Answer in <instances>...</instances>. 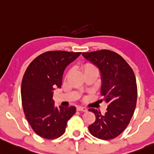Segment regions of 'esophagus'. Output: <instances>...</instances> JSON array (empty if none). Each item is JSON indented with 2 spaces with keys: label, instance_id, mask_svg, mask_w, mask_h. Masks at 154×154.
<instances>
[{
  "label": "esophagus",
  "instance_id": "esophagus-1",
  "mask_svg": "<svg viewBox=\"0 0 154 154\" xmlns=\"http://www.w3.org/2000/svg\"><path fill=\"white\" fill-rule=\"evenodd\" d=\"M77 111H83V112H85V111H88V109H87L86 108H85V107H82V106H79L77 108Z\"/></svg>",
  "mask_w": 154,
  "mask_h": 154
}]
</instances>
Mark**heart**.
Returning <instances> with one entry per match:
<instances>
[{
    "instance_id": "obj_1",
    "label": "heart",
    "mask_w": 154,
    "mask_h": 154,
    "mask_svg": "<svg viewBox=\"0 0 154 154\" xmlns=\"http://www.w3.org/2000/svg\"><path fill=\"white\" fill-rule=\"evenodd\" d=\"M83 70H84V72H88V71H97V69L94 67V66H93L92 65H85V66H84L83 68Z\"/></svg>"
}]
</instances>
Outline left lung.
Segmentation results:
<instances>
[{"label": "left lung", "mask_w": 154, "mask_h": 154, "mask_svg": "<svg viewBox=\"0 0 154 154\" xmlns=\"http://www.w3.org/2000/svg\"><path fill=\"white\" fill-rule=\"evenodd\" d=\"M82 54L100 70V93L108 106L104 115L90 108L96 120L88 130L99 139L112 140L126 128L134 114L137 99L135 75L126 61L114 51L100 50Z\"/></svg>", "instance_id": "left-lung-1"}]
</instances>
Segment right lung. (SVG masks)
<instances>
[{
  "label": "right lung",
  "instance_id": "obj_1",
  "mask_svg": "<svg viewBox=\"0 0 154 154\" xmlns=\"http://www.w3.org/2000/svg\"><path fill=\"white\" fill-rule=\"evenodd\" d=\"M81 52L48 51L35 58L27 68L21 85L24 114L40 137L58 138L65 133L68 120L75 114L74 106H54L53 93L60 88L66 68Z\"/></svg>",
  "mask_w": 154,
  "mask_h": 154
}]
</instances>
